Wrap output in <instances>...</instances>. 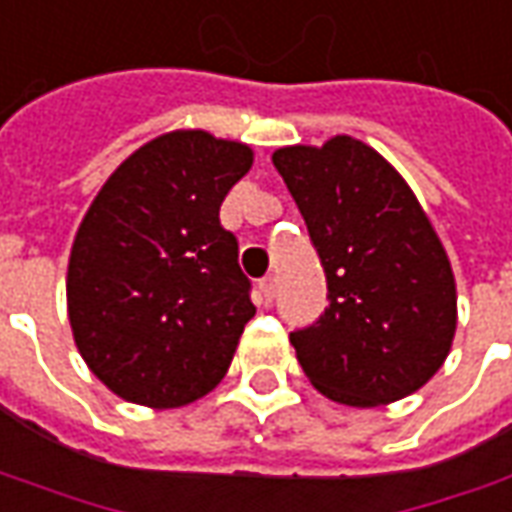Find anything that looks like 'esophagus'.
<instances>
[{"mask_svg": "<svg viewBox=\"0 0 512 512\" xmlns=\"http://www.w3.org/2000/svg\"><path fill=\"white\" fill-rule=\"evenodd\" d=\"M274 294H277V280H274V277H263V280H260V297L266 300V305L274 300Z\"/></svg>", "mask_w": 512, "mask_h": 512, "instance_id": "obj_1", "label": "esophagus"}]
</instances>
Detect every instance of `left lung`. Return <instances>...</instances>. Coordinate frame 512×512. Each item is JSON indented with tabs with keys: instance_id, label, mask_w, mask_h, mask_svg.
Wrapping results in <instances>:
<instances>
[{
	"instance_id": "1",
	"label": "left lung",
	"mask_w": 512,
	"mask_h": 512,
	"mask_svg": "<svg viewBox=\"0 0 512 512\" xmlns=\"http://www.w3.org/2000/svg\"><path fill=\"white\" fill-rule=\"evenodd\" d=\"M328 277V308L294 330L302 373L330 401H401L437 373L457 330L446 249L412 187L361 139L271 156Z\"/></svg>"
}]
</instances>
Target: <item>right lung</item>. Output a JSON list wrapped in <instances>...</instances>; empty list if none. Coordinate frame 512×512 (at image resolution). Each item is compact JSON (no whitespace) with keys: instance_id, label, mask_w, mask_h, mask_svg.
Returning a JSON list of instances; mask_svg holds the SVG:
<instances>
[{"instance_id":"add662e5","label":"right lung","mask_w":512,"mask_h":512,"mask_svg":"<svg viewBox=\"0 0 512 512\" xmlns=\"http://www.w3.org/2000/svg\"><path fill=\"white\" fill-rule=\"evenodd\" d=\"M252 148L207 131L145 142L100 187L66 271V311L89 370L123 401L176 409L227 375L255 316L221 201Z\"/></svg>"}]
</instances>
